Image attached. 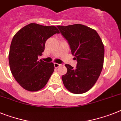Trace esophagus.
I'll use <instances>...</instances> for the list:
<instances>
[{"label":"esophagus","mask_w":121,"mask_h":121,"mask_svg":"<svg viewBox=\"0 0 121 121\" xmlns=\"http://www.w3.org/2000/svg\"><path fill=\"white\" fill-rule=\"evenodd\" d=\"M60 66V64L56 63H54V66H55V68H58V67Z\"/></svg>","instance_id":"esophagus-1"}]
</instances>
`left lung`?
<instances>
[{
  "mask_svg": "<svg viewBox=\"0 0 121 121\" xmlns=\"http://www.w3.org/2000/svg\"><path fill=\"white\" fill-rule=\"evenodd\" d=\"M57 28L68 41L72 55L78 62L76 68L65 65L68 71L61 77L64 86L71 93H85L94 86L103 69V42L97 31L82 24Z\"/></svg>",
  "mask_w": 121,
  "mask_h": 121,
  "instance_id": "obj_1",
  "label": "left lung"
}]
</instances>
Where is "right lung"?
I'll use <instances>...</instances> for the list:
<instances>
[{
	"label": "right lung",
	"instance_id": "add662e5",
	"mask_svg": "<svg viewBox=\"0 0 121 121\" xmlns=\"http://www.w3.org/2000/svg\"><path fill=\"white\" fill-rule=\"evenodd\" d=\"M59 33L55 26L30 23L13 37L9 65L14 78L24 89L35 92L47 84L53 73L54 65L38 60V56L44 51L46 40Z\"/></svg>",
	"mask_w": 121,
	"mask_h": 121
}]
</instances>
